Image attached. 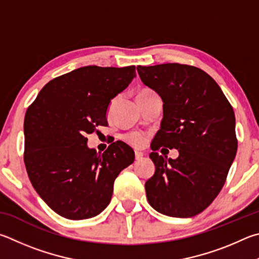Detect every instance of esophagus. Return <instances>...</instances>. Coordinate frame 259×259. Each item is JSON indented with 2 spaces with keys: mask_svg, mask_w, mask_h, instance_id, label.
I'll return each instance as SVG.
<instances>
[{
  "mask_svg": "<svg viewBox=\"0 0 259 259\" xmlns=\"http://www.w3.org/2000/svg\"><path fill=\"white\" fill-rule=\"evenodd\" d=\"M143 158V152L141 151H135V159L137 160H141Z\"/></svg>",
  "mask_w": 259,
  "mask_h": 259,
  "instance_id": "obj_1",
  "label": "esophagus"
}]
</instances>
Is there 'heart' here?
<instances>
[{"label":"heart","mask_w":259,"mask_h":259,"mask_svg":"<svg viewBox=\"0 0 259 259\" xmlns=\"http://www.w3.org/2000/svg\"><path fill=\"white\" fill-rule=\"evenodd\" d=\"M143 94H153V92L150 90H142L141 92H139L138 95H143ZM127 140H128V142L132 144V146L138 147V148L143 147L147 141L146 137H144L142 133H139V132L127 135Z\"/></svg>","instance_id":"heart-1"}]
</instances>
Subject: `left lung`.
<instances>
[{
	"label": "left lung",
	"instance_id": "obj_1",
	"mask_svg": "<svg viewBox=\"0 0 259 259\" xmlns=\"http://www.w3.org/2000/svg\"><path fill=\"white\" fill-rule=\"evenodd\" d=\"M144 85L161 98L162 120L150 158L155 174L146 182L150 206L187 219L210 205L223 188L237 155L235 116L219 84L201 69L180 63L139 66ZM176 148L167 160L155 151Z\"/></svg>",
	"mask_w": 259,
	"mask_h": 259
}]
</instances>
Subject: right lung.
<instances>
[{
  "label": "right lung",
  "mask_w": 259,
  "mask_h": 259,
  "mask_svg": "<svg viewBox=\"0 0 259 259\" xmlns=\"http://www.w3.org/2000/svg\"><path fill=\"white\" fill-rule=\"evenodd\" d=\"M137 76L134 66H85L50 80L27 109L25 165L44 202L68 220L99 215L111 200L113 182L133 164L125 142L103 153L88 147L86 134L107 125L109 103Z\"/></svg>",
  "instance_id": "add662e5"
}]
</instances>
